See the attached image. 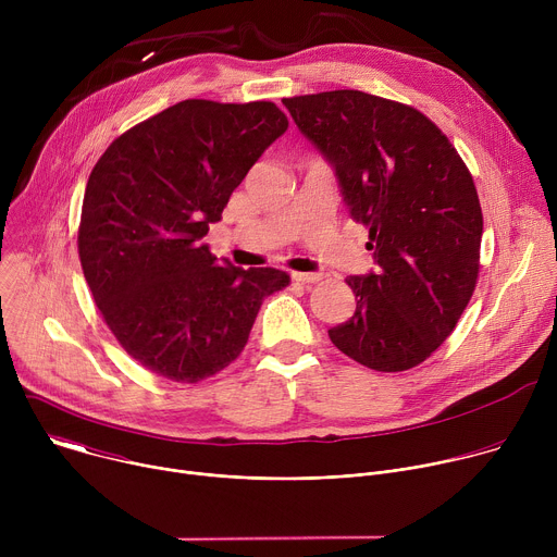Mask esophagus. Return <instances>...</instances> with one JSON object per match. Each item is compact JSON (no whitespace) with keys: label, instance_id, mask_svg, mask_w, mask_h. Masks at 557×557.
Returning <instances> with one entry per match:
<instances>
[{"label":"esophagus","instance_id":"34e87169","mask_svg":"<svg viewBox=\"0 0 557 557\" xmlns=\"http://www.w3.org/2000/svg\"><path fill=\"white\" fill-rule=\"evenodd\" d=\"M293 280L301 284H314L322 280V273H293Z\"/></svg>","mask_w":557,"mask_h":557}]
</instances>
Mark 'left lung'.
<instances>
[{
	"label": "left lung",
	"mask_w": 557,
	"mask_h": 557,
	"mask_svg": "<svg viewBox=\"0 0 557 557\" xmlns=\"http://www.w3.org/2000/svg\"><path fill=\"white\" fill-rule=\"evenodd\" d=\"M333 168L374 271L346 282L355 314L329 331L379 372L425 361L454 331L479 277L483 211L447 136L419 110L359 90L282 99Z\"/></svg>",
	"instance_id": "1"
}]
</instances>
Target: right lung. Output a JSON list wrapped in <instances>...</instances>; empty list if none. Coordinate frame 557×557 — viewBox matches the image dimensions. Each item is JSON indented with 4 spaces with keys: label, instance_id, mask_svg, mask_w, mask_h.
<instances>
[{
    "label": "right lung",
    "instance_id": "1",
    "mask_svg": "<svg viewBox=\"0 0 557 557\" xmlns=\"http://www.w3.org/2000/svg\"><path fill=\"white\" fill-rule=\"evenodd\" d=\"M288 127L275 103L181 101L119 136L95 165L78 226L86 282L119 344L181 383L226 368L284 271L222 264L202 240Z\"/></svg>",
    "mask_w": 557,
    "mask_h": 557
}]
</instances>
